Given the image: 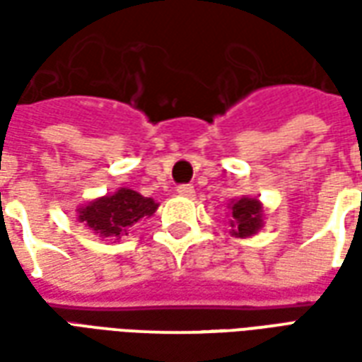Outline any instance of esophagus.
I'll return each instance as SVG.
<instances>
[{
    "label": "esophagus",
    "instance_id": "1",
    "mask_svg": "<svg viewBox=\"0 0 362 362\" xmlns=\"http://www.w3.org/2000/svg\"><path fill=\"white\" fill-rule=\"evenodd\" d=\"M176 192H178V194L184 197H192L194 194H196V189H194V186H192V184H180Z\"/></svg>",
    "mask_w": 362,
    "mask_h": 362
}]
</instances>
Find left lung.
<instances>
[{"instance_id": "obj_1", "label": "left lung", "mask_w": 362, "mask_h": 362, "mask_svg": "<svg viewBox=\"0 0 362 362\" xmlns=\"http://www.w3.org/2000/svg\"><path fill=\"white\" fill-rule=\"evenodd\" d=\"M233 221H230V227H233V235L236 236H252L258 233V228L262 227V205L258 199L254 197H243L238 202H233Z\"/></svg>"}]
</instances>
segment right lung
<instances>
[{"label":"right lung","instance_id":"right-lung-1","mask_svg":"<svg viewBox=\"0 0 362 362\" xmlns=\"http://www.w3.org/2000/svg\"><path fill=\"white\" fill-rule=\"evenodd\" d=\"M157 204L151 197H143L134 189L122 188L112 196L95 199L79 209V221L103 238L118 240L127 235V228L143 217H151Z\"/></svg>","mask_w":362,"mask_h":362}]
</instances>
